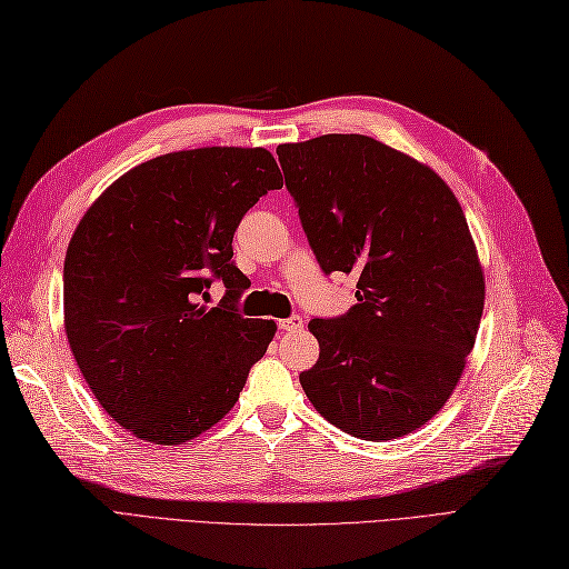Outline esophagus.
Masks as SVG:
<instances>
[{
	"label": "esophagus",
	"mask_w": 569,
	"mask_h": 569,
	"mask_svg": "<svg viewBox=\"0 0 569 569\" xmlns=\"http://www.w3.org/2000/svg\"><path fill=\"white\" fill-rule=\"evenodd\" d=\"M277 326H280V330H284V332H297V330L303 328V321L299 316H289V318H282V321Z\"/></svg>",
	"instance_id": "obj_1"
}]
</instances>
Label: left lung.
Here are the masks:
<instances>
[{
  "instance_id": "1",
  "label": "left lung",
  "mask_w": 569,
  "mask_h": 569,
  "mask_svg": "<svg viewBox=\"0 0 569 569\" xmlns=\"http://www.w3.org/2000/svg\"><path fill=\"white\" fill-rule=\"evenodd\" d=\"M323 272L357 274L348 316L313 318L303 393L342 432L410 435L445 408L473 350L485 274L451 188L367 134L277 147Z\"/></svg>"
}]
</instances>
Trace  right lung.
Wrapping results in <instances>:
<instances>
[{
    "label": "right lung",
    "mask_w": 569,
    "mask_h": 569,
    "mask_svg": "<svg viewBox=\"0 0 569 569\" xmlns=\"http://www.w3.org/2000/svg\"><path fill=\"white\" fill-rule=\"evenodd\" d=\"M282 188L262 147H200L149 159L81 217L64 258V332L91 393L122 429L183 445L217 425L274 338L231 307L246 289L233 231ZM219 276L228 297L206 307Z\"/></svg>",
    "instance_id": "obj_1"
}]
</instances>
